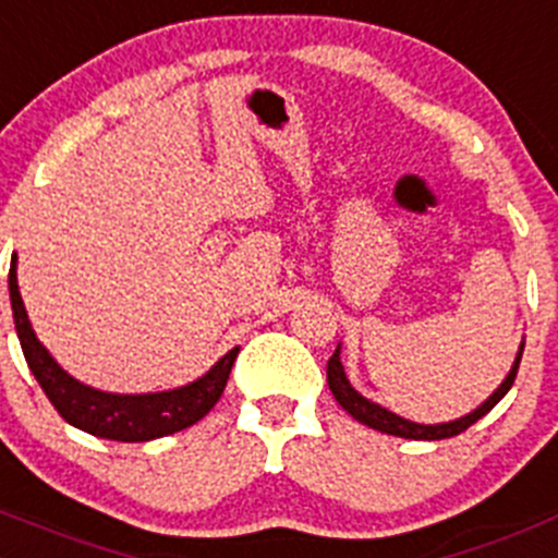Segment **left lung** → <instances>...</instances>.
I'll return each mask as SVG.
<instances>
[{
    "label": "left lung",
    "instance_id": "8db88e82",
    "mask_svg": "<svg viewBox=\"0 0 558 558\" xmlns=\"http://www.w3.org/2000/svg\"><path fill=\"white\" fill-rule=\"evenodd\" d=\"M520 357H523V343H520V352H518V357H514L512 372L507 374V379H504V383H501V388H498L496 393H493V397L482 404V408H476V410H473V413L462 415V418L449 421V424H415V421L402 418V415L390 413V410H385V408H379V404H374V402H368V399H363L361 393H357V390L350 385L347 374H343L341 347H338V350L332 352L330 361H327V385H330L336 402L341 404V408L347 410V413H350L352 418L361 421V424H366V426H372V429L385 432V435L410 437V440H446V437L460 435V432H465L468 426L476 424V421L482 418V415L490 413V410L496 408V404L501 402L504 397H507V390L512 388L514 377H518Z\"/></svg>",
    "mask_w": 558,
    "mask_h": 558
}]
</instances>
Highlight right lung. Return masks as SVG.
Instances as JSON below:
<instances>
[{"instance_id": "obj_1", "label": "right lung", "mask_w": 558, "mask_h": 558, "mask_svg": "<svg viewBox=\"0 0 558 558\" xmlns=\"http://www.w3.org/2000/svg\"><path fill=\"white\" fill-rule=\"evenodd\" d=\"M8 283L15 332H19L29 372L35 374V379L49 397V402L54 404L57 413L76 429L90 432L96 437H107V440H121V444H143V440L173 435V432L197 424L208 410L220 402L228 374H231L233 361L239 355V347L228 352L226 357H220L201 379L184 385V388L161 390V393H140V397L104 393V390L82 385L80 379L62 372L60 363L35 338L27 311L21 303L19 280H15V258L10 262Z\"/></svg>"}]
</instances>
